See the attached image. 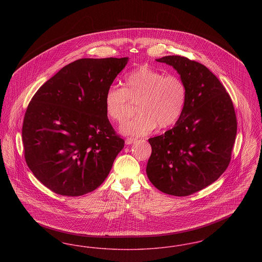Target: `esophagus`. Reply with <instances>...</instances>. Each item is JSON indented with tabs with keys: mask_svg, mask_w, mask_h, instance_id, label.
Listing matches in <instances>:
<instances>
[{
	"mask_svg": "<svg viewBox=\"0 0 262 262\" xmlns=\"http://www.w3.org/2000/svg\"><path fill=\"white\" fill-rule=\"evenodd\" d=\"M136 140H137V139L134 138V137H127V138L125 139V143H126V144H132V143H134Z\"/></svg>",
	"mask_w": 262,
	"mask_h": 262,
	"instance_id": "esophagus-1",
	"label": "esophagus"
}]
</instances>
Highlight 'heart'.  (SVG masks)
Listing matches in <instances>:
<instances>
[{
  "instance_id": "heart-1",
  "label": "heart",
  "mask_w": 262,
  "mask_h": 262,
  "mask_svg": "<svg viewBox=\"0 0 262 262\" xmlns=\"http://www.w3.org/2000/svg\"><path fill=\"white\" fill-rule=\"evenodd\" d=\"M187 90L184 80L174 75H165L147 64L139 66L124 79V88L111 86L105 96L107 117L123 124L137 102V116L128 121L122 132L127 136H144L157 125L167 128L178 123L185 111Z\"/></svg>"
}]
</instances>
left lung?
Returning a JSON list of instances; mask_svg holds the SVG:
<instances>
[{
  "instance_id": "left-lung-1",
  "label": "left lung",
  "mask_w": 262,
  "mask_h": 262,
  "mask_svg": "<svg viewBox=\"0 0 262 262\" xmlns=\"http://www.w3.org/2000/svg\"><path fill=\"white\" fill-rule=\"evenodd\" d=\"M174 68L186 83L187 103L173 128L148 139L146 173L164 193L187 196L211 185L228 168L237 135V117L224 85L202 63L181 56L157 59Z\"/></svg>"
}]
</instances>
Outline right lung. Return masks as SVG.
<instances>
[{
    "label": "right lung",
    "mask_w": 262,
    "mask_h": 262,
    "mask_svg": "<svg viewBox=\"0 0 262 262\" xmlns=\"http://www.w3.org/2000/svg\"><path fill=\"white\" fill-rule=\"evenodd\" d=\"M127 58L79 59L47 80L23 124L28 168L55 193L79 196L105 181L124 148L105 112L107 89Z\"/></svg>",
    "instance_id": "add662e5"
}]
</instances>
